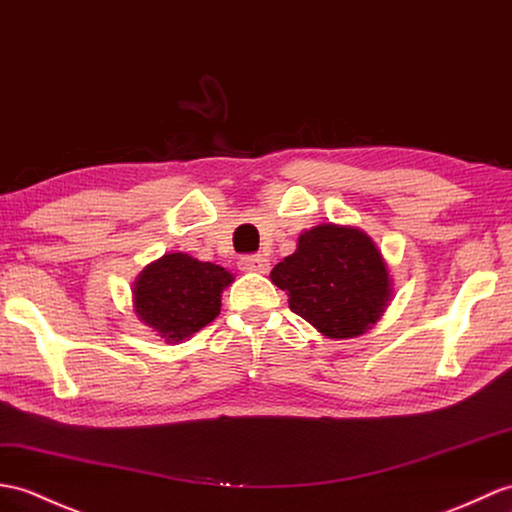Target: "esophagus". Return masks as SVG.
Masks as SVG:
<instances>
[{"instance_id":"esophagus-1","label":"esophagus","mask_w":512,"mask_h":512,"mask_svg":"<svg viewBox=\"0 0 512 512\" xmlns=\"http://www.w3.org/2000/svg\"><path fill=\"white\" fill-rule=\"evenodd\" d=\"M240 268L246 272H259V275H266L270 270V259L264 255H246L240 259Z\"/></svg>"}]
</instances>
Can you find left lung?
<instances>
[{
  "label": "left lung",
  "instance_id": "left-lung-1",
  "mask_svg": "<svg viewBox=\"0 0 512 512\" xmlns=\"http://www.w3.org/2000/svg\"><path fill=\"white\" fill-rule=\"evenodd\" d=\"M270 279L288 294L290 310L331 340L366 334L392 299L388 261L371 235L349 224L303 231Z\"/></svg>",
  "mask_w": 512,
  "mask_h": 512
}]
</instances>
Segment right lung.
<instances>
[{
	"instance_id": "right-lung-1",
	"label": "right lung",
	"mask_w": 512,
	"mask_h": 512,
	"mask_svg": "<svg viewBox=\"0 0 512 512\" xmlns=\"http://www.w3.org/2000/svg\"><path fill=\"white\" fill-rule=\"evenodd\" d=\"M235 281L227 268L168 253L139 272L133 283V312L168 344L192 338L220 314L222 290Z\"/></svg>"
}]
</instances>
